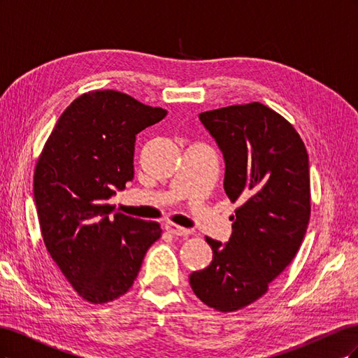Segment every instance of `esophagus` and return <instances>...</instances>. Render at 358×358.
I'll list each match as a JSON object with an SVG mask.
<instances>
[{
	"instance_id": "1",
	"label": "esophagus",
	"mask_w": 358,
	"mask_h": 358,
	"mask_svg": "<svg viewBox=\"0 0 358 358\" xmlns=\"http://www.w3.org/2000/svg\"><path fill=\"white\" fill-rule=\"evenodd\" d=\"M166 230L171 234H175V236H188V234H191V230L183 229V227H179V225L171 224V222L166 224Z\"/></svg>"
}]
</instances>
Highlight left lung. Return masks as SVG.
I'll return each mask as SVG.
<instances>
[{
  "label": "left lung",
  "instance_id": "8db88e82",
  "mask_svg": "<svg viewBox=\"0 0 358 358\" xmlns=\"http://www.w3.org/2000/svg\"><path fill=\"white\" fill-rule=\"evenodd\" d=\"M199 117L221 149L224 189L239 208L229 242L206 237L212 263L189 284L204 305L233 312L264 296L299 251L310 216L309 158L292 125L262 103Z\"/></svg>",
  "mask_w": 358,
  "mask_h": 358
}]
</instances>
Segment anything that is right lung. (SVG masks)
Returning <instances> with one entry per match:
<instances>
[{
  "mask_svg": "<svg viewBox=\"0 0 358 358\" xmlns=\"http://www.w3.org/2000/svg\"><path fill=\"white\" fill-rule=\"evenodd\" d=\"M166 115L117 91L86 92L59 116L37 161L43 242L78 294L95 305L131 288L161 237L158 222L112 215L107 200L134 178L136 134Z\"/></svg>",
  "mask_w": 358,
  "mask_h": 358,
  "instance_id": "add662e5",
  "label": "right lung"
}]
</instances>
